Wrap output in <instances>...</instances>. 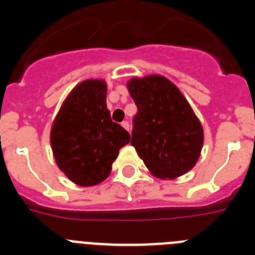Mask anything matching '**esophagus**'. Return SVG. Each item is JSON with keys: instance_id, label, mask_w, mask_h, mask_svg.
Wrapping results in <instances>:
<instances>
[{"instance_id": "esophagus-1", "label": "esophagus", "mask_w": 255, "mask_h": 255, "mask_svg": "<svg viewBox=\"0 0 255 255\" xmlns=\"http://www.w3.org/2000/svg\"><path fill=\"white\" fill-rule=\"evenodd\" d=\"M121 126H123L125 130L130 131V125H129V123H128V121H123V123H121Z\"/></svg>"}]
</instances>
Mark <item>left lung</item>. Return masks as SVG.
Listing matches in <instances>:
<instances>
[{"label": "left lung", "instance_id": "8db88e82", "mask_svg": "<svg viewBox=\"0 0 255 255\" xmlns=\"http://www.w3.org/2000/svg\"><path fill=\"white\" fill-rule=\"evenodd\" d=\"M138 107L131 145L153 176L173 180L194 167L203 148V126L171 80L152 74L126 83Z\"/></svg>", "mask_w": 255, "mask_h": 255}]
</instances>
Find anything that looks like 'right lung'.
I'll list each match as a JSON object with an SVG mask.
<instances>
[{"instance_id":"add662e5","label":"right lung","mask_w":255,"mask_h":255,"mask_svg":"<svg viewBox=\"0 0 255 255\" xmlns=\"http://www.w3.org/2000/svg\"><path fill=\"white\" fill-rule=\"evenodd\" d=\"M103 79H87L67 94L51 128V148L56 164L79 186L105 181L119 150L130 134L114 123L106 103Z\"/></svg>"}]
</instances>
